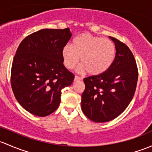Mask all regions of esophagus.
Returning a JSON list of instances; mask_svg holds the SVG:
<instances>
[{"label":"esophagus","mask_w":152,"mask_h":152,"mask_svg":"<svg viewBox=\"0 0 152 152\" xmlns=\"http://www.w3.org/2000/svg\"><path fill=\"white\" fill-rule=\"evenodd\" d=\"M81 77H79V76H76L74 77V81H81Z\"/></svg>","instance_id":"34e87169"}]
</instances>
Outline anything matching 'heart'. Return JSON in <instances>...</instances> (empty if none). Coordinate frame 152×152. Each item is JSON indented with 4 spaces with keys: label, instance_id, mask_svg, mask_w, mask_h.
<instances>
[{
    "label": "heart",
    "instance_id": "obj_1",
    "mask_svg": "<svg viewBox=\"0 0 152 152\" xmlns=\"http://www.w3.org/2000/svg\"><path fill=\"white\" fill-rule=\"evenodd\" d=\"M116 55L114 43L84 33L73 39L72 46L65 45L62 50L63 63L68 69H73L79 61V72L96 76L106 71L111 67Z\"/></svg>",
    "mask_w": 152,
    "mask_h": 152
}]
</instances>
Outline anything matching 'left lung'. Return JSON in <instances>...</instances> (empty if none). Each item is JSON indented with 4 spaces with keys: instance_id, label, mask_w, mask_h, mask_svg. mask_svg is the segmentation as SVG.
Returning <instances> with one entry per match:
<instances>
[{
    "instance_id": "1",
    "label": "left lung",
    "mask_w": 152,
    "mask_h": 152,
    "mask_svg": "<svg viewBox=\"0 0 152 152\" xmlns=\"http://www.w3.org/2000/svg\"><path fill=\"white\" fill-rule=\"evenodd\" d=\"M116 55L101 74L84 78L81 109L90 120L106 122L119 116L132 100L138 77L135 57L129 47L114 37Z\"/></svg>"
}]
</instances>
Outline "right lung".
Masks as SVG:
<instances>
[{"instance_id": "add662e5", "label": "right lung", "mask_w": 152, "mask_h": 152, "mask_svg": "<svg viewBox=\"0 0 152 152\" xmlns=\"http://www.w3.org/2000/svg\"><path fill=\"white\" fill-rule=\"evenodd\" d=\"M72 36L69 28L42 29L24 38L13 60L11 85L17 101L30 114L46 116L60 103L61 90L74 74L64 66L62 50Z\"/></svg>"}]
</instances>
